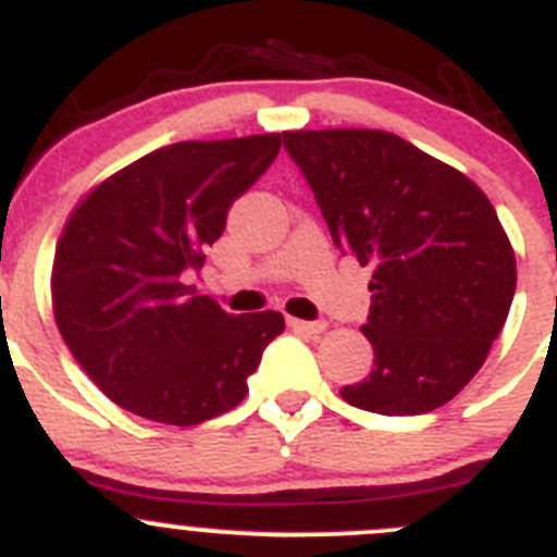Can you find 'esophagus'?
Listing matches in <instances>:
<instances>
[{
    "label": "esophagus",
    "mask_w": 557,
    "mask_h": 557,
    "mask_svg": "<svg viewBox=\"0 0 557 557\" xmlns=\"http://www.w3.org/2000/svg\"><path fill=\"white\" fill-rule=\"evenodd\" d=\"M288 327L297 330V333H305V335H319L327 330V324L324 322H302V319H288Z\"/></svg>",
    "instance_id": "esophagus-1"
}]
</instances>
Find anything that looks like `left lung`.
I'll return each mask as SVG.
<instances>
[{
  "label": "left lung",
  "mask_w": 557,
  "mask_h": 557,
  "mask_svg": "<svg viewBox=\"0 0 557 557\" xmlns=\"http://www.w3.org/2000/svg\"><path fill=\"white\" fill-rule=\"evenodd\" d=\"M333 244L372 267L360 330L374 369L344 385L349 405L416 416L463 388L508 319L516 258L472 180L383 129L283 133Z\"/></svg>",
  "instance_id": "left-lung-1"
}]
</instances>
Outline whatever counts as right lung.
<instances>
[{
    "instance_id": "right-lung-1",
    "label": "right lung",
    "mask_w": 557,
    "mask_h": 557,
    "mask_svg": "<svg viewBox=\"0 0 557 557\" xmlns=\"http://www.w3.org/2000/svg\"><path fill=\"white\" fill-rule=\"evenodd\" d=\"M277 152V133L172 144L99 183L69 216L54 322L83 372L129 413L191 428L247 397L283 313L233 315L185 274L202 269L230 205Z\"/></svg>"
}]
</instances>
